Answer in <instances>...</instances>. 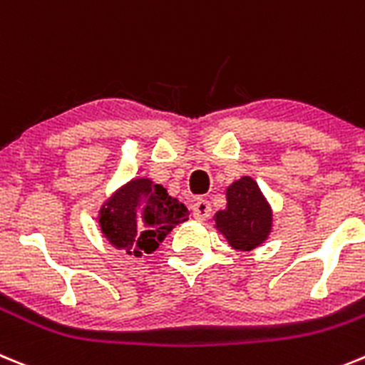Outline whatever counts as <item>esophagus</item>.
Returning a JSON list of instances; mask_svg holds the SVG:
<instances>
[{
    "label": "esophagus",
    "mask_w": 365,
    "mask_h": 365,
    "mask_svg": "<svg viewBox=\"0 0 365 365\" xmlns=\"http://www.w3.org/2000/svg\"><path fill=\"white\" fill-rule=\"evenodd\" d=\"M211 203L207 202V200H196L195 205H192V216H195V220H198V222H203V220H207L209 216H211Z\"/></svg>",
    "instance_id": "esophagus-1"
}]
</instances>
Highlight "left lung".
<instances>
[{
    "label": "left lung",
    "instance_id": "left-lung-1",
    "mask_svg": "<svg viewBox=\"0 0 365 365\" xmlns=\"http://www.w3.org/2000/svg\"><path fill=\"white\" fill-rule=\"evenodd\" d=\"M227 205L215 215V227L236 251H252L269 238L272 211L267 198L251 176H242L227 187Z\"/></svg>",
    "mask_w": 365,
    "mask_h": 365
}]
</instances>
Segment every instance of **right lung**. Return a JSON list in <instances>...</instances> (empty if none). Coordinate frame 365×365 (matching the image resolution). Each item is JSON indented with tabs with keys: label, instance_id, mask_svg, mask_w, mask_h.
<instances>
[{
	"label": "right lung",
	"instance_id": "obj_1",
	"mask_svg": "<svg viewBox=\"0 0 365 365\" xmlns=\"http://www.w3.org/2000/svg\"><path fill=\"white\" fill-rule=\"evenodd\" d=\"M189 211L150 178H134L101 205L98 223L113 247L136 258L158 249Z\"/></svg>",
	"mask_w": 365,
	"mask_h": 365
}]
</instances>
